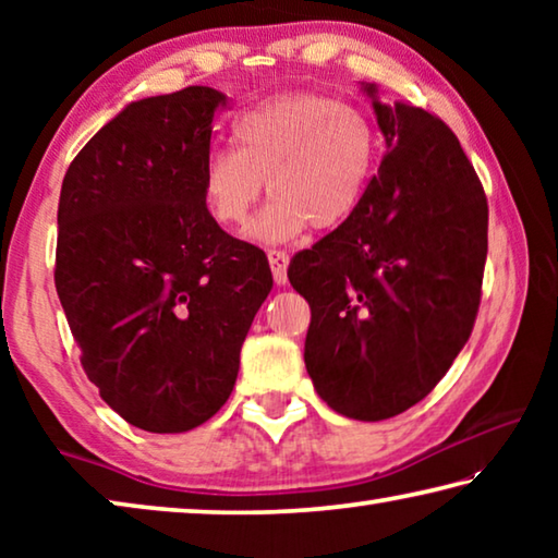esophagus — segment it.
Returning <instances> with one entry per match:
<instances>
[{
  "instance_id": "obj_1",
  "label": "esophagus",
  "mask_w": 558,
  "mask_h": 558,
  "mask_svg": "<svg viewBox=\"0 0 558 558\" xmlns=\"http://www.w3.org/2000/svg\"><path fill=\"white\" fill-rule=\"evenodd\" d=\"M288 260L290 258L286 251H278V248L268 251V263H270L272 280H276V286H286L288 282Z\"/></svg>"
}]
</instances>
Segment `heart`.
<instances>
[{
	"mask_svg": "<svg viewBox=\"0 0 558 558\" xmlns=\"http://www.w3.org/2000/svg\"><path fill=\"white\" fill-rule=\"evenodd\" d=\"M235 147H216L202 165V199L221 226H243L263 189L270 204L248 239L282 243L307 229L342 226L362 204L379 159V130L362 108L332 98L276 96L233 120Z\"/></svg>",
	"mask_w": 558,
	"mask_h": 558,
	"instance_id": "heart-1",
	"label": "heart"
}]
</instances>
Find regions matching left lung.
Masks as SVG:
<instances>
[{"mask_svg":"<svg viewBox=\"0 0 558 558\" xmlns=\"http://www.w3.org/2000/svg\"><path fill=\"white\" fill-rule=\"evenodd\" d=\"M372 100L386 155L359 209L288 278L307 300L305 366L329 409L384 421L433 391L475 325L487 258V199L446 122Z\"/></svg>","mask_w":558,"mask_h":558,"instance_id":"8db88e82","label":"left lung"}]
</instances>
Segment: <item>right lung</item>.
I'll return each mask as SVG.
<instances>
[{"mask_svg": "<svg viewBox=\"0 0 558 558\" xmlns=\"http://www.w3.org/2000/svg\"><path fill=\"white\" fill-rule=\"evenodd\" d=\"M223 106L209 86L128 102L63 177L56 292L102 401L149 433L192 430L229 401L272 288L266 253L202 199Z\"/></svg>", "mask_w": 558, "mask_h": 558, "instance_id": "1", "label": "right lung"}]
</instances>
